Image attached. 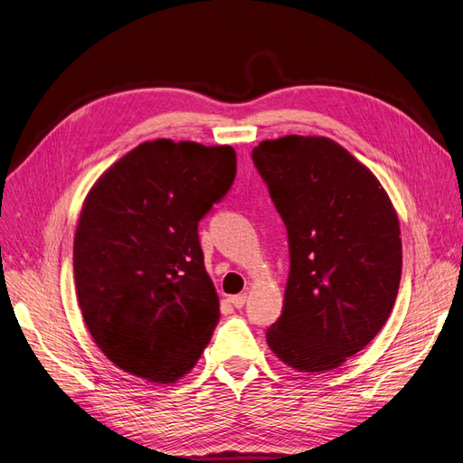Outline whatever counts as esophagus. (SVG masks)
<instances>
[{"mask_svg":"<svg viewBox=\"0 0 463 463\" xmlns=\"http://www.w3.org/2000/svg\"><path fill=\"white\" fill-rule=\"evenodd\" d=\"M229 303L232 307H236V309H242V307L246 305V294H238V296H231L229 298Z\"/></svg>","mask_w":463,"mask_h":463,"instance_id":"34e87169","label":"esophagus"}]
</instances>
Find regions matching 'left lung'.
Returning <instances> with one entry per match:
<instances>
[{
	"mask_svg": "<svg viewBox=\"0 0 463 463\" xmlns=\"http://www.w3.org/2000/svg\"><path fill=\"white\" fill-rule=\"evenodd\" d=\"M251 160L289 246L282 315L267 344L298 372L334 370L378 335L395 305L397 212L372 171L328 137L263 141Z\"/></svg>",
	"mask_w": 463,
	"mask_h": 463,
	"instance_id": "8db88e82",
	"label": "left lung"
}]
</instances>
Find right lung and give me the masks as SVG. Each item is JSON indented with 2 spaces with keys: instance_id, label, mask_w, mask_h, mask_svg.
I'll return each instance as SVG.
<instances>
[{
  "instance_id": "right-lung-1",
  "label": "right lung",
  "mask_w": 463,
  "mask_h": 463,
  "mask_svg": "<svg viewBox=\"0 0 463 463\" xmlns=\"http://www.w3.org/2000/svg\"><path fill=\"white\" fill-rule=\"evenodd\" d=\"M229 145L146 141L99 177L74 236L78 303L110 363L175 383L198 363L219 322L198 222L229 193Z\"/></svg>"
}]
</instances>
